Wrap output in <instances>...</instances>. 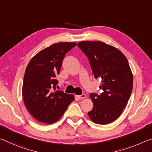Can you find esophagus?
I'll return each mask as SVG.
<instances>
[{"mask_svg":"<svg viewBox=\"0 0 152 152\" xmlns=\"http://www.w3.org/2000/svg\"><path fill=\"white\" fill-rule=\"evenodd\" d=\"M76 97L78 98V99H84L86 97V95L85 94H82L80 95H76Z\"/></svg>","mask_w":152,"mask_h":152,"instance_id":"obj_1","label":"esophagus"}]
</instances>
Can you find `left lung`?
<instances>
[{
    "label": "left lung",
    "mask_w": 152,
    "mask_h": 152,
    "mask_svg": "<svg viewBox=\"0 0 152 152\" xmlns=\"http://www.w3.org/2000/svg\"><path fill=\"white\" fill-rule=\"evenodd\" d=\"M87 57L95 79L100 78L103 91L91 93L93 108L88 112L93 122L107 124L116 120L131 95L133 78L128 60L116 48L99 41L78 43Z\"/></svg>",
    "instance_id": "obj_1"
}]
</instances>
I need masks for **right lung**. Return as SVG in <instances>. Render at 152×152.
<instances>
[{
	"instance_id": "1",
	"label": "right lung",
	"mask_w": 152,
	"mask_h": 152,
	"mask_svg": "<svg viewBox=\"0 0 152 152\" xmlns=\"http://www.w3.org/2000/svg\"><path fill=\"white\" fill-rule=\"evenodd\" d=\"M75 42H59L42 50L29 62L24 74L22 96L31 115L42 123L57 121L74 100L73 95L56 90L57 76L67 52Z\"/></svg>"
}]
</instances>
